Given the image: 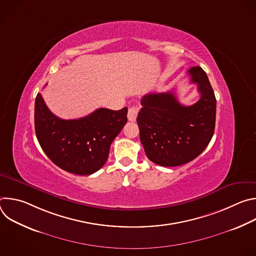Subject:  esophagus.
<instances>
[{
  "mask_svg": "<svg viewBox=\"0 0 256 256\" xmlns=\"http://www.w3.org/2000/svg\"><path fill=\"white\" fill-rule=\"evenodd\" d=\"M138 112V108L136 106H130L128 112V118L130 122H134L136 120V116Z\"/></svg>",
  "mask_w": 256,
  "mask_h": 256,
  "instance_id": "esophagus-1",
  "label": "esophagus"
}]
</instances>
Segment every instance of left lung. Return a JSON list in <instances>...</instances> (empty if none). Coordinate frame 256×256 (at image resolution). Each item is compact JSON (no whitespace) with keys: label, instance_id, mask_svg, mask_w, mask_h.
Wrapping results in <instances>:
<instances>
[{"label":"left lung","instance_id":"obj_1","mask_svg":"<svg viewBox=\"0 0 256 256\" xmlns=\"http://www.w3.org/2000/svg\"><path fill=\"white\" fill-rule=\"evenodd\" d=\"M198 84L200 100L182 105L173 92L149 93L142 100L136 122L147 157L157 165L180 166L196 159L210 142L216 124V101L206 72L188 70Z\"/></svg>","mask_w":256,"mask_h":256}]
</instances>
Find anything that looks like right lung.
I'll return each instance as SVG.
<instances>
[{
	"label": "right lung",
	"mask_w": 256,
	"mask_h": 256,
	"mask_svg": "<svg viewBox=\"0 0 256 256\" xmlns=\"http://www.w3.org/2000/svg\"><path fill=\"white\" fill-rule=\"evenodd\" d=\"M128 108H98L78 120H62L50 109L40 93L35 98L34 126L38 142L60 168L90 175L106 162L110 144L128 122Z\"/></svg>",
	"instance_id": "right-lung-1"
}]
</instances>
